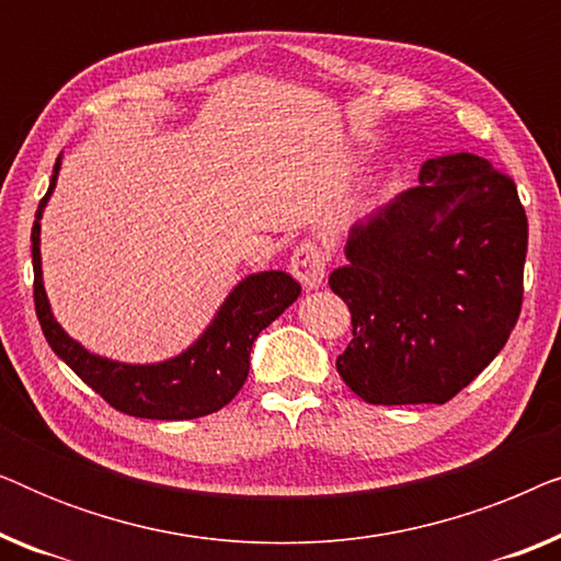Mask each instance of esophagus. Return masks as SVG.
Returning <instances> with one entry per match:
<instances>
[{"label":"esophagus","mask_w":561,"mask_h":561,"mask_svg":"<svg viewBox=\"0 0 561 561\" xmlns=\"http://www.w3.org/2000/svg\"><path fill=\"white\" fill-rule=\"evenodd\" d=\"M327 252L321 250L317 242H301L294 250V255H290V273H294L296 280L309 290L321 286V280H324L327 275Z\"/></svg>","instance_id":"esophagus-1"}]
</instances>
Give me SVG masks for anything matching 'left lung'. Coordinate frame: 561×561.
Returning a JSON list of instances; mask_svg holds the SVG:
<instances>
[{
  "label": "left lung",
  "instance_id": "1",
  "mask_svg": "<svg viewBox=\"0 0 561 561\" xmlns=\"http://www.w3.org/2000/svg\"><path fill=\"white\" fill-rule=\"evenodd\" d=\"M526 248L513 179L472 152L426 160L416 188L350 229L329 275L352 313L336 373L373 405L447 403L508 342Z\"/></svg>",
  "mask_w": 561,
  "mask_h": 561
}]
</instances>
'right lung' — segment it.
Wrapping results in <instances>:
<instances>
[{
    "label": "right lung",
    "instance_id": "obj_1",
    "mask_svg": "<svg viewBox=\"0 0 561 561\" xmlns=\"http://www.w3.org/2000/svg\"><path fill=\"white\" fill-rule=\"evenodd\" d=\"M60 158L53 168L48 194L41 198L33 225L35 313L50 350L96 390L112 409L137 419L186 421L225 409L240 393L250 373L252 342L301 296V286L283 271L248 275L234 286L206 332L179 357L156 365H127L99 357L71 340L53 317L43 286L41 217L56 188Z\"/></svg>",
    "mask_w": 561,
    "mask_h": 561
}]
</instances>
